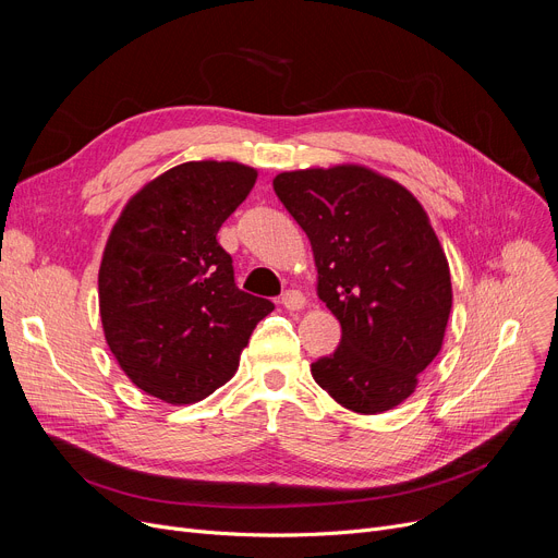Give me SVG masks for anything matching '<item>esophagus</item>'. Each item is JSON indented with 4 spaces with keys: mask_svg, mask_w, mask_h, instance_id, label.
<instances>
[{
    "mask_svg": "<svg viewBox=\"0 0 558 558\" xmlns=\"http://www.w3.org/2000/svg\"><path fill=\"white\" fill-rule=\"evenodd\" d=\"M280 303H282V307L284 310H289V312H299V310H303L305 307V296L301 294V291H296V289H289V291H284L282 294V299H280Z\"/></svg>",
    "mask_w": 558,
    "mask_h": 558,
    "instance_id": "34e87169",
    "label": "esophagus"
}]
</instances>
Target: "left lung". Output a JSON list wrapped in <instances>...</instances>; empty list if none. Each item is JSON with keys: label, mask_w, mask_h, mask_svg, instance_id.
I'll return each instance as SVG.
<instances>
[{"label": "left lung", "mask_w": 558, "mask_h": 558, "mask_svg": "<svg viewBox=\"0 0 558 558\" xmlns=\"http://www.w3.org/2000/svg\"><path fill=\"white\" fill-rule=\"evenodd\" d=\"M274 190L305 230L318 299L341 324L312 377L357 414L389 412L438 355L452 307L448 259L423 205L360 165L284 171Z\"/></svg>", "instance_id": "8db88e82"}]
</instances>
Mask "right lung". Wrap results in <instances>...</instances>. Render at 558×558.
Listing matches in <instances>:
<instances>
[{
    "label": "right lung",
    "mask_w": 558,
    "mask_h": 558,
    "mask_svg": "<svg viewBox=\"0 0 558 558\" xmlns=\"http://www.w3.org/2000/svg\"><path fill=\"white\" fill-rule=\"evenodd\" d=\"M257 179L240 162H185L144 185L112 226L101 269L106 341L131 383L171 404L208 398L274 303L234 284L217 242Z\"/></svg>",
    "instance_id": "obj_1"
}]
</instances>
